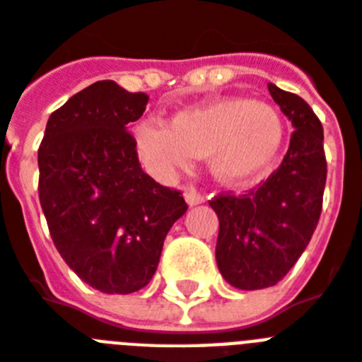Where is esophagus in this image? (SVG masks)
I'll list each match as a JSON object with an SVG mask.
<instances>
[{"instance_id": "esophagus-1", "label": "esophagus", "mask_w": 362, "mask_h": 362, "mask_svg": "<svg viewBox=\"0 0 362 362\" xmlns=\"http://www.w3.org/2000/svg\"><path fill=\"white\" fill-rule=\"evenodd\" d=\"M184 197H186V202L189 206H197V204H202V202H204V197L200 195L195 187H186V191H184Z\"/></svg>"}]
</instances>
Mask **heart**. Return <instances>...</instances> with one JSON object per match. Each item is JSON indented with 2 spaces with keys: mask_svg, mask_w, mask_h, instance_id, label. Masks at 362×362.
<instances>
[{
  "mask_svg": "<svg viewBox=\"0 0 362 362\" xmlns=\"http://www.w3.org/2000/svg\"><path fill=\"white\" fill-rule=\"evenodd\" d=\"M138 151L156 176L187 169L209 156V169L226 186H245L269 171L284 147V121L267 103L221 97L182 110L171 124L144 121L134 130Z\"/></svg>",
  "mask_w": 362,
  "mask_h": 362,
  "instance_id": "obj_1",
  "label": "heart"
}]
</instances>
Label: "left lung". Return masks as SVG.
I'll list each match as a JSON object with an SVG mask.
<instances>
[{"label": "left lung", "mask_w": 362, "mask_h": 362, "mask_svg": "<svg viewBox=\"0 0 362 362\" xmlns=\"http://www.w3.org/2000/svg\"><path fill=\"white\" fill-rule=\"evenodd\" d=\"M269 92L294 129L284 162L257 189L209 200L218 217L217 267L243 291L272 287L293 269L317 228L326 187L320 119L296 93L272 83Z\"/></svg>", "instance_id": "left-lung-1"}]
</instances>
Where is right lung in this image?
Here are the masks:
<instances>
[{"mask_svg":"<svg viewBox=\"0 0 362 362\" xmlns=\"http://www.w3.org/2000/svg\"><path fill=\"white\" fill-rule=\"evenodd\" d=\"M147 93L99 81L49 115L38 148V195L54 247L93 289H144L160 263L163 241L187 211L180 191L160 186L139 165L127 127Z\"/></svg>","mask_w":362,"mask_h":362,"instance_id":"1","label":"right lung"}]
</instances>
